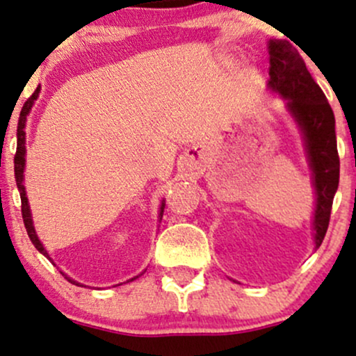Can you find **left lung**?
Returning <instances> with one entry per match:
<instances>
[{
	"label": "left lung",
	"mask_w": 356,
	"mask_h": 356,
	"mask_svg": "<svg viewBox=\"0 0 356 356\" xmlns=\"http://www.w3.org/2000/svg\"><path fill=\"white\" fill-rule=\"evenodd\" d=\"M269 87L286 97L291 114L305 134L307 158L316 188L314 242L321 245L330 225L331 207L339 181V156L334 114L326 95L311 77L299 51L289 42H269Z\"/></svg>",
	"instance_id": "8db88e82"
}]
</instances>
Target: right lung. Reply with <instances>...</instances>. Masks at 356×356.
Instances as JSON below:
<instances>
[{"label":"right lung","mask_w":356,"mask_h":356,"mask_svg":"<svg viewBox=\"0 0 356 356\" xmlns=\"http://www.w3.org/2000/svg\"><path fill=\"white\" fill-rule=\"evenodd\" d=\"M38 92H40V87H37V90L33 92V94L30 95V97L26 99V102L23 104L22 107V113H19V119H18V131H17V136H18V141H17V154H15V179H17V186L19 190V198H22V215H23V223H25V229H26V234L28 237H30L31 243L35 245V249L38 250V252H42L45 257H49V254H47V250L43 249L42 242L38 241L37 234H35V229H33V222H31V217H30V207H28V198H26V193H25V186H23V170H25V139H26V133H25V124H26V115L30 113L31 106H33V102L37 101L38 97ZM163 209H165V203H161V211H159V217H163ZM50 259V257H49ZM65 275V274H62ZM138 277V275H136ZM133 277V279H136ZM65 279L72 284H77L75 281H72L70 277ZM133 279H129V281H133Z\"/></svg>","instance_id":"right-lung-1"}]
</instances>
